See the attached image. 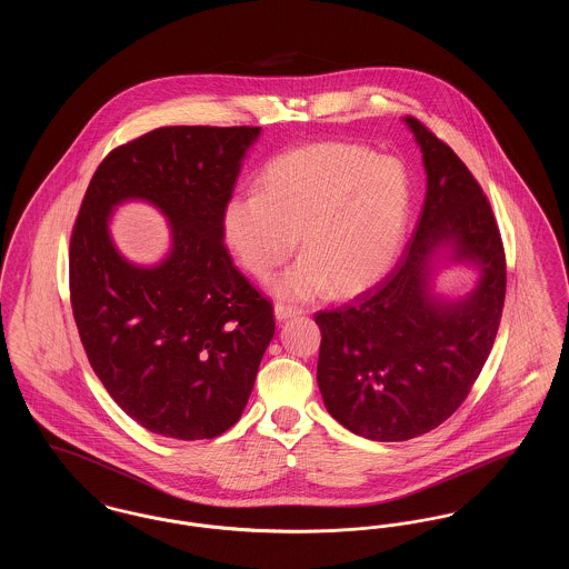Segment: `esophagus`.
I'll return each mask as SVG.
<instances>
[{
    "instance_id": "esophagus-1",
    "label": "esophagus",
    "mask_w": 569,
    "mask_h": 569,
    "mask_svg": "<svg viewBox=\"0 0 569 569\" xmlns=\"http://www.w3.org/2000/svg\"><path fill=\"white\" fill-rule=\"evenodd\" d=\"M297 316H300V309H297V307L281 305V302H277V305H274V318H277L279 322L290 320V318H297Z\"/></svg>"
}]
</instances>
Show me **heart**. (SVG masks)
Listing matches in <instances>:
<instances>
[{
	"label": "heart",
	"instance_id": "heart-1",
	"mask_svg": "<svg viewBox=\"0 0 569 569\" xmlns=\"http://www.w3.org/2000/svg\"><path fill=\"white\" fill-rule=\"evenodd\" d=\"M406 168L358 144L325 142L281 153L262 190L232 193L223 237L247 271L269 277L297 249L302 256L272 281L281 298L337 297L376 283L395 262L409 213Z\"/></svg>",
	"mask_w": 569,
	"mask_h": 569
}]
</instances>
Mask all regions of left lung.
<instances>
[{"label": "left lung", "instance_id": "obj_1", "mask_svg": "<svg viewBox=\"0 0 569 569\" xmlns=\"http://www.w3.org/2000/svg\"><path fill=\"white\" fill-rule=\"evenodd\" d=\"M427 196L403 258L376 288L320 311L318 386L328 413L373 441H406L448 420L487 362L503 311L506 256L487 196L459 156L406 117ZM471 266L477 286L441 298L446 266Z\"/></svg>", "mask_w": 569, "mask_h": 569}]
</instances>
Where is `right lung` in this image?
Returning <instances> with one entry per match:
<instances>
[{"instance_id":"1","label":"right lung","mask_w":569,"mask_h":569,"mask_svg":"<svg viewBox=\"0 0 569 569\" xmlns=\"http://www.w3.org/2000/svg\"><path fill=\"white\" fill-rule=\"evenodd\" d=\"M262 128L170 126L110 151L98 166L70 241V298L82 348L114 403L172 439H211L243 413L274 335L271 302L232 264L223 207ZM147 201L169 221L171 247L136 266L109 219Z\"/></svg>"}]
</instances>
